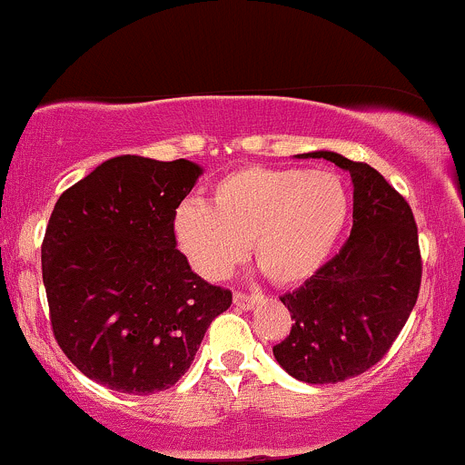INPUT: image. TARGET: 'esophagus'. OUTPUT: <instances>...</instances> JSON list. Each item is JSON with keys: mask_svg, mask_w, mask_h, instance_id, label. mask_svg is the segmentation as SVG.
Instances as JSON below:
<instances>
[{"mask_svg": "<svg viewBox=\"0 0 465 465\" xmlns=\"http://www.w3.org/2000/svg\"><path fill=\"white\" fill-rule=\"evenodd\" d=\"M233 305L241 307V310H253L256 305H261V296H247V294H241V292H236L233 294Z\"/></svg>", "mask_w": 465, "mask_h": 465, "instance_id": "34e87169", "label": "esophagus"}]
</instances>
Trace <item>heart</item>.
Here are the masks:
<instances>
[{
  "label": "heart",
  "mask_w": 465,
  "mask_h": 465,
  "mask_svg": "<svg viewBox=\"0 0 465 465\" xmlns=\"http://www.w3.org/2000/svg\"><path fill=\"white\" fill-rule=\"evenodd\" d=\"M350 192L331 171L245 167L213 184L212 204L184 200L173 236L209 281L252 253L276 285H294L322 267L350 218Z\"/></svg>",
  "instance_id": "b5f03b06"
}]
</instances>
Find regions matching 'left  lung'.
<instances>
[{
	"label": "left lung",
	"mask_w": 465,
	"mask_h": 465,
	"mask_svg": "<svg viewBox=\"0 0 465 465\" xmlns=\"http://www.w3.org/2000/svg\"><path fill=\"white\" fill-rule=\"evenodd\" d=\"M322 158L350 171L354 224L343 249L305 285L281 296L292 331L273 348L278 365L305 383H339L383 359L403 330L421 285V253L410 204L379 171L336 151Z\"/></svg>",
	"instance_id": "8db88e82"
}]
</instances>
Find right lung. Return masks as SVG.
I'll return each mask as SVG.
<instances>
[{
    "label": "right lung",
    "mask_w": 465,
    "mask_h": 465,
    "mask_svg": "<svg viewBox=\"0 0 465 465\" xmlns=\"http://www.w3.org/2000/svg\"><path fill=\"white\" fill-rule=\"evenodd\" d=\"M203 175L192 160L117 155L55 203L42 278L57 345L124 394L169 390L189 370L232 292L209 285L175 249L173 213Z\"/></svg>",
    "instance_id": "right-lung-1"
}]
</instances>
